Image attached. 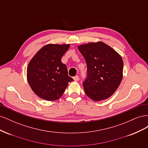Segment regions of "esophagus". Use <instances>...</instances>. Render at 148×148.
<instances>
[{"instance_id":"1","label":"esophagus","mask_w":148,"mask_h":148,"mask_svg":"<svg viewBox=\"0 0 148 148\" xmlns=\"http://www.w3.org/2000/svg\"><path fill=\"white\" fill-rule=\"evenodd\" d=\"M73 79L75 82H78V79H79V77L78 76H75V77H73Z\"/></svg>"}]
</instances>
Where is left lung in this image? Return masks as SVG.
<instances>
[{"label": "left lung", "instance_id": "obj_1", "mask_svg": "<svg viewBox=\"0 0 148 148\" xmlns=\"http://www.w3.org/2000/svg\"><path fill=\"white\" fill-rule=\"evenodd\" d=\"M86 62L88 76L83 82L85 94L95 101L108 99L123 78V59L106 43L98 41L78 47Z\"/></svg>", "mask_w": 148, "mask_h": 148}]
</instances>
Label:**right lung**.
<instances>
[{
  "label": "right lung",
  "mask_w": 148,
  "mask_h": 148,
  "mask_svg": "<svg viewBox=\"0 0 148 148\" xmlns=\"http://www.w3.org/2000/svg\"><path fill=\"white\" fill-rule=\"evenodd\" d=\"M70 47L69 44H48L31 59L27 66V80L33 91L41 99L52 101L62 96L69 83L66 66L61 58Z\"/></svg>",
  "instance_id": "add662e5"
}]
</instances>
